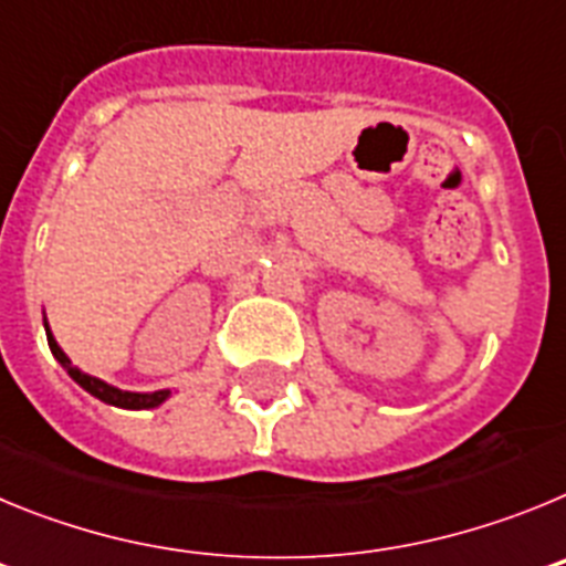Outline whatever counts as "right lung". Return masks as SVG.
<instances>
[{
	"mask_svg": "<svg viewBox=\"0 0 566 566\" xmlns=\"http://www.w3.org/2000/svg\"><path fill=\"white\" fill-rule=\"evenodd\" d=\"M44 332H48V345L50 352H53V357L62 363L64 371L73 377V382H78L87 394H93L96 399H102V402L107 405H115V408H127V411H149V408H158L161 402H167L169 399V391H149V394H138V391H122V388H115V385L104 382V379L98 377H90V374H84L82 368H76V365L70 363L67 354L62 352V345L56 343V337H53V332H50L48 319H44Z\"/></svg>",
	"mask_w": 566,
	"mask_h": 566,
	"instance_id": "obj_1",
	"label": "right lung"
}]
</instances>
